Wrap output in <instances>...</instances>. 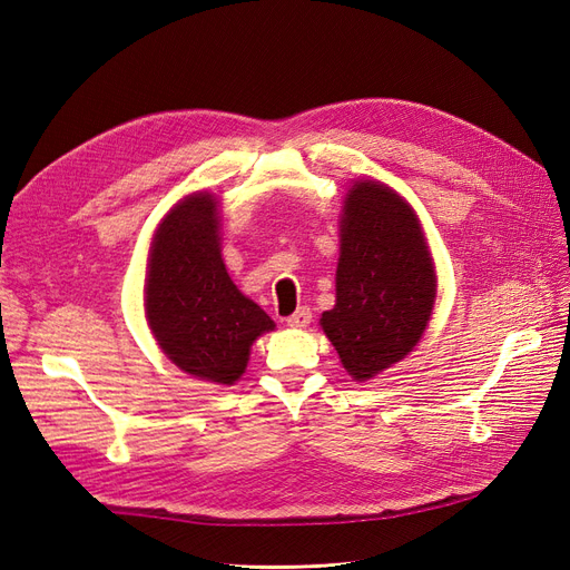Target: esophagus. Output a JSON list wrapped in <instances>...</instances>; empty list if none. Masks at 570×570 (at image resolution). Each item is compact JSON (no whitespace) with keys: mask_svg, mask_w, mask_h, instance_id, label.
Listing matches in <instances>:
<instances>
[{"mask_svg":"<svg viewBox=\"0 0 570 570\" xmlns=\"http://www.w3.org/2000/svg\"><path fill=\"white\" fill-rule=\"evenodd\" d=\"M309 322H312L309 307H301V309L293 312L291 317H286V326H291V328H305Z\"/></svg>","mask_w":570,"mask_h":570,"instance_id":"34e87169","label":"esophagus"}]
</instances>
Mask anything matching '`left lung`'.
Returning <instances> with one entry per match:
<instances>
[{
	"label": "left lung",
	"mask_w": 570,
	"mask_h": 570,
	"mask_svg": "<svg viewBox=\"0 0 570 570\" xmlns=\"http://www.w3.org/2000/svg\"><path fill=\"white\" fill-rule=\"evenodd\" d=\"M436 277L411 204L377 180H356L341 216L335 305L322 328L354 381L402 362L432 317Z\"/></svg>",
	"instance_id": "obj_1"
}]
</instances>
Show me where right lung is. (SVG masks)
I'll use <instances>...</instances> for the list:
<instances>
[{"mask_svg": "<svg viewBox=\"0 0 570 570\" xmlns=\"http://www.w3.org/2000/svg\"><path fill=\"white\" fill-rule=\"evenodd\" d=\"M218 202L195 193L159 223L147 256L145 314L161 352L180 371L235 385L267 314L229 279L220 256Z\"/></svg>", "mask_w": 570, "mask_h": 570, "instance_id": "right-lung-1", "label": "right lung"}]
</instances>
